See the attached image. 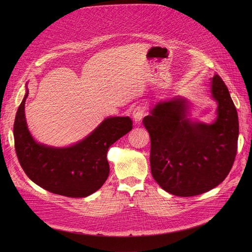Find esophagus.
Segmentation results:
<instances>
[{
	"label": "esophagus",
	"instance_id": "esophagus-1",
	"mask_svg": "<svg viewBox=\"0 0 252 252\" xmlns=\"http://www.w3.org/2000/svg\"><path fill=\"white\" fill-rule=\"evenodd\" d=\"M145 114H146V108H145L144 106H142V105L137 106V107L134 109V112H133L134 122H135L136 124L141 123L143 117L145 116Z\"/></svg>",
	"mask_w": 252,
	"mask_h": 252
}]
</instances>
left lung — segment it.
Wrapping results in <instances>:
<instances>
[{
  "label": "left lung",
  "instance_id": "8db88e82",
  "mask_svg": "<svg viewBox=\"0 0 252 252\" xmlns=\"http://www.w3.org/2000/svg\"><path fill=\"white\" fill-rule=\"evenodd\" d=\"M217 104L213 124L193 122L188 100L176 96L158 101L143 123L151 139L150 165L154 180L166 192L181 197L205 193L229 175L237 152L239 123L222 79L209 82Z\"/></svg>",
  "mask_w": 252,
  "mask_h": 252
}]
</instances>
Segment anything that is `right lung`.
Returning <instances> with one entry per match:
<instances>
[{
    "mask_svg": "<svg viewBox=\"0 0 252 252\" xmlns=\"http://www.w3.org/2000/svg\"><path fill=\"white\" fill-rule=\"evenodd\" d=\"M26 88L19 105L13 134L21 167L43 189L72 198L87 197L99 190L109 176L108 148L133 128L128 116H110L85 139L67 147H54L36 142L25 119Z\"/></svg>",
    "mask_w": 252,
    "mask_h": 252,
    "instance_id": "right-lung-1",
    "label": "right lung"
}]
</instances>
